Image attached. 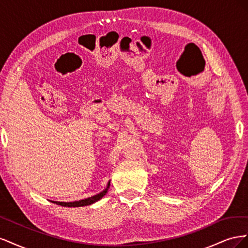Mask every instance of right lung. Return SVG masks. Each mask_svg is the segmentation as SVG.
Wrapping results in <instances>:
<instances>
[{
    "label": "right lung",
    "mask_w": 248,
    "mask_h": 248,
    "mask_svg": "<svg viewBox=\"0 0 248 248\" xmlns=\"http://www.w3.org/2000/svg\"><path fill=\"white\" fill-rule=\"evenodd\" d=\"M109 181L106 187V189H104L103 191L99 192L95 194V196L91 197V198H88V199H85V200H80V201H76V202H57V201H50L51 202H54V204H57V205H60V206H63V207H82V206H89V205H92L94 204V202H96L97 201L101 200L104 196H106L108 188H109Z\"/></svg>",
    "instance_id": "add662e5"
}]
</instances>
